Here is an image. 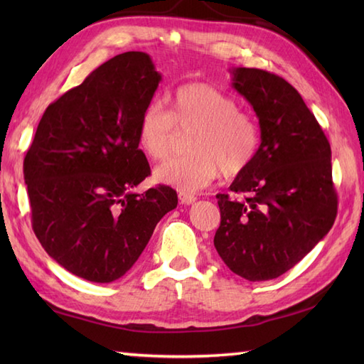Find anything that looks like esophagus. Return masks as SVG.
Instances as JSON below:
<instances>
[{"instance_id":"obj_1","label":"esophagus","mask_w":364,"mask_h":364,"mask_svg":"<svg viewBox=\"0 0 364 364\" xmlns=\"http://www.w3.org/2000/svg\"><path fill=\"white\" fill-rule=\"evenodd\" d=\"M178 197H180V202L184 203V205H192L197 200L196 196L188 194V192H180V194H178Z\"/></svg>"}]
</instances>
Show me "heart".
I'll use <instances>...</instances> for the list:
<instances>
[{
    "mask_svg": "<svg viewBox=\"0 0 364 364\" xmlns=\"http://www.w3.org/2000/svg\"><path fill=\"white\" fill-rule=\"evenodd\" d=\"M186 156L154 170V180L181 192L203 189L225 173L235 176L252 164L259 146L258 123L236 100L206 82H188L170 95V111L153 102L137 122V145L146 158L164 161L173 150L176 129H192Z\"/></svg>",
    "mask_w": 364,
    "mask_h": 364,
    "instance_id": "heart-1",
    "label": "heart"
}]
</instances>
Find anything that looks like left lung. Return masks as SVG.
Segmentation results:
<instances>
[{
	"instance_id": "1",
	"label": "left lung",
	"mask_w": 364,
	"mask_h": 364,
	"mask_svg": "<svg viewBox=\"0 0 364 364\" xmlns=\"http://www.w3.org/2000/svg\"><path fill=\"white\" fill-rule=\"evenodd\" d=\"M233 86L257 112L261 144L230 191L218 194L214 247L231 272L249 282L288 272L333 227L338 197L331 150L304 98L259 68L231 70Z\"/></svg>"
}]
</instances>
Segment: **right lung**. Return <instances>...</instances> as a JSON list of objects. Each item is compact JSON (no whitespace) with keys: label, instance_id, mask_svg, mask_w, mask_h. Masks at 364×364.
Here are the masks:
<instances>
[{"label":"right lung","instance_id":"1","mask_svg":"<svg viewBox=\"0 0 364 364\" xmlns=\"http://www.w3.org/2000/svg\"><path fill=\"white\" fill-rule=\"evenodd\" d=\"M159 81L146 53L109 59L46 107L25 156L38 242L84 280L111 283L125 275L178 205L164 184L133 192L150 175L136 131Z\"/></svg>","mask_w":364,"mask_h":364}]
</instances>
